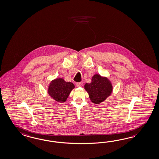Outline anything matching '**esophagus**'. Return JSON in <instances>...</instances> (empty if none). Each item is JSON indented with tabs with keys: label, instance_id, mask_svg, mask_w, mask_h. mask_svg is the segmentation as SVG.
Segmentation results:
<instances>
[{
	"label": "esophagus",
	"instance_id": "esophagus-1",
	"mask_svg": "<svg viewBox=\"0 0 159 159\" xmlns=\"http://www.w3.org/2000/svg\"><path fill=\"white\" fill-rule=\"evenodd\" d=\"M75 85H76V86H78V87H80V86H83V83H82V82H77V83L75 84Z\"/></svg>",
	"mask_w": 159,
	"mask_h": 159
}]
</instances>
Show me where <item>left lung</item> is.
Wrapping results in <instances>:
<instances>
[{"label": "left lung", "instance_id": "left-lung-1", "mask_svg": "<svg viewBox=\"0 0 159 159\" xmlns=\"http://www.w3.org/2000/svg\"><path fill=\"white\" fill-rule=\"evenodd\" d=\"M84 88L89 94L91 102L96 104L106 100L113 91L112 84L109 79L98 74L92 77L91 83L85 84Z\"/></svg>", "mask_w": 159, "mask_h": 159}]
</instances>
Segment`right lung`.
<instances>
[{
  "label": "right lung",
  "instance_id": "1",
  "mask_svg": "<svg viewBox=\"0 0 159 159\" xmlns=\"http://www.w3.org/2000/svg\"><path fill=\"white\" fill-rule=\"evenodd\" d=\"M75 88L72 82H66L64 79L56 78L50 82L48 86V94L54 100L63 103L66 102L71 91Z\"/></svg>",
  "mask_w": 159,
  "mask_h": 159
}]
</instances>
